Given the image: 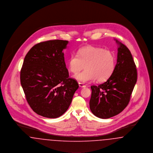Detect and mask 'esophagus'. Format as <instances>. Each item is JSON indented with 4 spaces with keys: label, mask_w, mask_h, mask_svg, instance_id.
I'll use <instances>...</instances> for the list:
<instances>
[{
    "label": "esophagus",
    "mask_w": 153,
    "mask_h": 153,
    "mask_svg": "<svg viewBox=\"0 0 153 153\" xmlns=\"http://www.w3.org/2000/svg\"><path fill=\"white\" fill-rule=\"evenodd\" d=\"M79 87H80L84 88L86 87L84 84H83L81 83V82H79Z\"/></svg>",
    "instance_id": "obj_1"
}]
</instances>
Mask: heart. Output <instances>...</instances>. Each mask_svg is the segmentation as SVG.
<instances>
[{
	"label": "heart",
	"mask_w": 153,
	"mask_h": 153,
	"mask_svg": "<svg viewBox=\"0 0 153 153\" xmlns=\"http://www.w3.org/2000/svg\"><path fill=\"white\" fill-rule=\"evenodd\" d=\"M116 57L109 49L91 45L79 49L76 54H72L68 59L69 70L76 74V79L83 82L96 80L102 82L108 80L115 70Z\"/></svg>",
	"instance_id": "b5f03b06"
}]
</instances>
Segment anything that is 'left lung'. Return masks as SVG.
<instances>
[{"mask_svg":"<svg viewBox=\"0 0 153 153\" xmlns=\"http://www.w3.org/2000/svg\"><path fill=\"white\" fill-rule=\"evenodd\" d=\"M116 42L119 47L114 73L104 83L91 87L90 109L96 117L102 119L114 117L127 106L137 81V71L131 52L124 44Z\"/></svg>","mask_w":153,"mask_h":153,"instance_id":"left-lung-1","label":"left lung"}]
</instances>
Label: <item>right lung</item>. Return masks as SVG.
I'll list each match as a JSON object with an SVG mask.
<instances>
[{
	"instance_id": "obj_1",
	"label": "right lung",
	"mask_w": 153,
	"mask_h": 153,
	"mask_svg": "<svg viewBox=\"0 0 153 153\" xmlns=\"http://www.w3.org/2000/svg\"><path fill=\"white\" fill-rule=\"evenodd\" d=\"M68 41L56 39L33 46L24 59L20 79L26 100L36 114L57 118L68 109L77 81L69 77L64 54Z\"/></svg>"
}]
</instances>
